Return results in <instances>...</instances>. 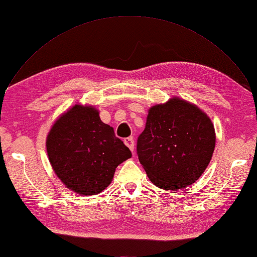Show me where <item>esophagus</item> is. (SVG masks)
Here are the masks:
<instances>
[{"mask_svg": "<svg viewBox=\"0 0 257 257\" xmlns=\"http://www.w3.org/2000/svg\"><path fill=\"white\" fill-rule=\"evenodd\" d=\"M124 143L126 146L133 152V150H135V141H133L132 138H127L124 140Z\"/></svg>", "mask_w": 257, "mask_h": 257, "instance_id": "obj_1", "label": "esophagus"}]
</instances>
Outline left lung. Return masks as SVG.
I'll return each instance as SVG.
<instances>
[{
    "label": "left lung",
    "mask_w": 257,
    "mask_h": 257,
    "mask_svg": "<svg viewBox=\"0 0 257 257\" xmlns=\"http://www.w3.org/2000/svg\"><path fill=\"white\" fill-rule=\"evenodd\" d=\"M215 147L210 118L181 98L153 106L138 138L137 153L150 181L165 190L193 184L203 174Z\"/></svg>",
    "instance_id": "1"
}]
</instances>
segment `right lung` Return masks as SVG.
I'll list each match as a JSON object with an SVG mask.
<instances>
[{
    "label": "right lung",
    "mask_w": 257,
    "mask_h": 257,
    "mask_svg": "<svg viewBox=\"0 0 257 257\" xmlns=\"http://www.w3.org/2000/svg\"><path fill=\"white\" fill-rule=\"evenodd\" d=\"M52 168L67 188L82 195H95L111 183L116 167L131 151L97 110L75 105L53 125L47 137Z\"/></svg>",
    "instance_id": "add662e5"
}]
</instances>
